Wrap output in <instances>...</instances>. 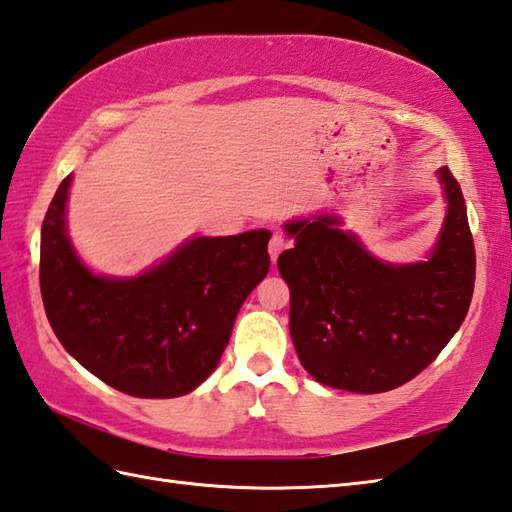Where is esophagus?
Wrapping results in <instances>:
<instances>
[{"instance_id": "34e87169", "label": "esophagus", "mask_w": 512, "mask_h": 512, "mask_svg": "<svg viewBox=\"0 0 512 512\" xmlns=\"http://www.w3.org/2000/svg\"><path fill=\"white\" fill-rule=\"evenodd\" d=\"M286 248V239L281 237L279 233H275L273 237H270V242H268V253H270V259H273V262H277V257L281 255V250Z\"/></svg>"}]
</instances>
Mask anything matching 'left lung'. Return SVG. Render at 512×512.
<instances>
[{
  "mask_svg": "<svg viewBox=\"0 0 512 512\" xmlns=\"http://www.w3.org/2000/svg\"><path fill=\"white\" fill-rule=\"evenodd\" d=\"M447 215L422 262L374 257L339 215L284 224L295 237L277 259L290 288V336L303 369L321 385L380 394L433 363L469 312L475 248L458 180L438 169Z\"/></svg>",
  "mask_w": 512,
  "mask_h": 512,
  "instance_id": "left-lung-1",
  "label": "left lung"
}]
</instances>
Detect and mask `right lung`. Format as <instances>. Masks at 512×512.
Masks as SVG:
<instances>
[{
	"mask_svg": "<svg viewBox=\"0 0 512 512\" xmlns=\"http://www.w3.org/2000/svg\"><path fill=\"white\" fill-rule=\"evenodd\" d=\"M72 173L41 226L43 308L61 345L103 383L136 398L184 396L213 374L237 312L270 268V231L189 237L134 277L96 275L65 213Z\"/></svg>",
	"mask_w": 512,
	"mask_h": 512,
	"instance_id": "1",
	"label": "right lung"
}]
</instances>
